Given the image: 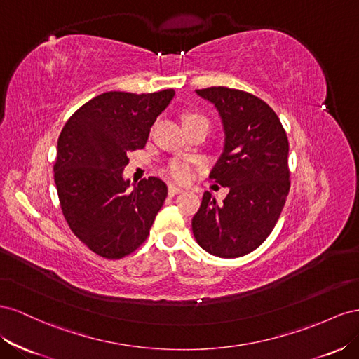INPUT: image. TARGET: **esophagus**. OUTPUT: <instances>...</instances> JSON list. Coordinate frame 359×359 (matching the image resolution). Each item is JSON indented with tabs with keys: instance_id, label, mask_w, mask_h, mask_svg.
<instances>
[{
	"instance_id": "obj_1",
	"label": "esophagus",
	"mask_w": 359,
	"mask_h": 359,
	"mask_svg": "<svg viewBox=\"0 0 359 359\" xmlns=\"http://www.w3.org/2000/svg\"><path fill=\"white\" fill-rule=\"evenodd\" d=\"M182 192H183V189L179 188V187H176V185H170V187H168V194H170L171 197H172V196H177V194H182Z\"/></svg>"
}]
</instances>
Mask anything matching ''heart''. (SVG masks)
I'll use <instances>...</instances> for the list:
<instances>
[{
  "label": "heart",
  "instance_id": "b5f03b06",
  "mask_svg": "<svg viewBox=\"0 0 359 359\" xmlns=\"http://www.w3.org/2000/svg\"><path fill=\"white\" fill-rule=\"evenodd\" d=\"M196 118H204V117L198 116V114H187L185 117H183V121H189V120H196ZM167 172L171 179L177 180V182H188L192 176V170H191L189 163L185 161H180V159L171 161L170 165L167 167Z\"/></svg>",
  "mask_w": 359,
  "mask_h": 359
}]
</instances>
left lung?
<instances>
[{
  "label": "left lung",
  "instance_id": "obj_1",
  "mask_svg": "<svg viewBox=\"0 0 359 359\" xmlns=\"http://www.w3.org/2000/svg\"><path fill=\"white\" fill-rule=\"evenodd\" d=\"M196 93L221 117L224 146L209 177L229 194L218 203L204 192L192 233L212 255L242 257L269 236L287 198V135L273 109L247 91L210 87Z\"/></svg>",
  "mask_w": 359,
  "mask_h": 359
}]
</instances>
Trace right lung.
I'll list each match as a JSON object with an SVG mask.
<instances>
[{"label": "right lung", "mask_w": 359, "mask_h": 359, "mask_svg": "<svg viewBox=\"0 0 359 359\" xmlns=\"http://www.w3.org/2000/svg\"><path fill=\"white\" fill-rule=\"evenodd\" d=\"M174 90L135 95L107 91L72 116L57 142L54 180L70 230L105 259H121L149 236L167 197L158 177L130 189L123 170L129 151L146 146L150 128Z\"/></svg>", "instance_id": "add662e5"}]
</instances>
